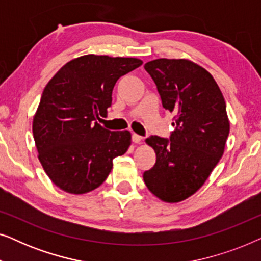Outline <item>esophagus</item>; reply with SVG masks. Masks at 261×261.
Masks as SVG:
<instances>
[{"label": "esophagus", "instance_id": "1", "mask_svg": "<svg viewBox=\"0 0 261 261\" xmlns=\"http://www.w3.org/2000/svg\"><path fill=\"white\" fill-rule=\"evenodd\" d=\"M142 137H140V135H138V134H135V133H133L132 134V141L134 142V144H140V142L142 141Z\"/></svg>", "mask_w": 261, "mask_h": 261}]
</instances>
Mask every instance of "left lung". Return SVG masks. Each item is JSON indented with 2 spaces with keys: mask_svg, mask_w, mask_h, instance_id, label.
Returning <instances> with one entry per match:
<instances>
[{
  "mask_svg": "<svg viewBox=\"0 0 261 261\" xmlns=\"http://www.w3.org/2000/svg\"><path fill=\"white\" fill-rule=\"evenodd\" d=\"M145 70L174 115L176 129L170 139H146L156 160L144 181L162 201L180 202L204 184L223 154L229 134L226 102L212 74L188 59H155Z\"/></svg>",
  "mask_w": 261,
  "mask_h": 261,
  "instance_id": "8db88e82",
  "label": "left lung"
}]
</instances>
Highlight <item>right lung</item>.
Masks as SVG:
<instances>
[{
	"label": "right lung",
	"mask_w": 261,
	"mask_h": 261,
	"mask_svg": "<svg viewBox=\"0 0 261 261\" xmlns=\"http://www.w3.org/2000/svg\"><path fill=\"white\" fill-rule=\"evenodd\" d=\"M142 64L137 58L88 55L66 63L42 91L33 119L38 158L53 183L70 194L98 188L113 159L130 145L128 130L97 123L112 106L114 85Z\"/></svg>",
	"instance_id": "right-lung-1"
}]
</instances>
